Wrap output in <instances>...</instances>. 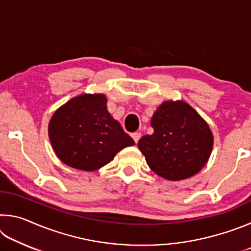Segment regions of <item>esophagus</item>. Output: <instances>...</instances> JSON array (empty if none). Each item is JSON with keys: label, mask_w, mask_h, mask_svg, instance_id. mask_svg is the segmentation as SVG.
<instances>
[{"label": "esophagus", "mask_w": 251, "mask_h": 251, "mask_svg": "<svg viewBox=\"0 0 251 251\" xmlns=\"http://www.w3.org/2000/svg\"><path fill=\"white\" fill-rule=\"evenodd\" d=\"M131 137H133L134 142L137 144L138 141H139V138H141V133H134L133 135H131Z\"/></svg>", "instance_id": "1"}]
</instances>
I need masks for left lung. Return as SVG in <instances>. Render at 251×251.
Instances as JSON below:
<instances>
[{"label":"left lung","instance_id":"1","mask_svg":"<svg viewBox=\"0 0 251 251\" xmlns=\"http://www.w3.org/2000/svg\"><path fill=\"white\" fill-rule=\"evenodd\" d=\"M154 133L139 139L138 148L152 172L167 180L189 178L209 159L214 136L206 121L184 100H166L156 109Z\"/></svg>","mask_w":251,"mask_h":251}]
</instances>
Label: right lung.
<instances>
[{
  "instance_id": "obj_1",
  "label": "right lung",
  "mask_w": 251,
  "mask_h": 251,
  "mask_svg": "<svg viewBox=\"0 0 251 251\" xmlns=\"http://www.w3.org/2000/svg\"><path fill=\"white\" fill-rule=\"evenodd\" d=\"M106 104L104 94H80L55 110L49 137L54 152L67 166L94 172L135 144Z\"/></svg>"
}]
</instances>
